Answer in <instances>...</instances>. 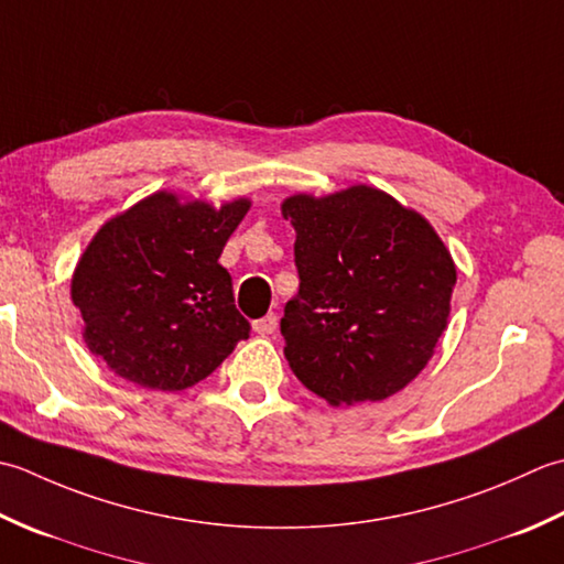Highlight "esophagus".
<instances>
[{
    "instance_id": "obj_1",
    "label": "esophagus",
    "mask_w": 564,
    "mask_h": 564,
    "mask_svg": "<svg viewBox=\"0 0 564 564\" xmlns=\"http://www.w3.org/2000/svg\"><path fill=\"white\" fill-rule=\"evenodd\" d=\"M252 330H256L258 336H272V333L278 330V316L268 314L258 321H252Z\"/></svg>"
}]
</instances>
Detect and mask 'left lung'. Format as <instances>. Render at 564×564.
Masks as SVG:
<instances>
[{
  "label": "left lung",
  "instance_id": "1",
  "mask_svg": "<svg viewBox=\"0 0 564 564\" xmlns=\"http://www.w3.org/2000/svg\"><path fill=\"white\" fill-rule=\"evenodd\" d=\"M299 292L280 324L284 355L330 406L401 392L433 358L447 328L457 270L419 212L370 185L292 194Z\"/></svg>",
  "mask_w": 564,
  "mask_h": 564
}]
</instances>
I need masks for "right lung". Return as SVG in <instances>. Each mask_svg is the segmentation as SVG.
<instances>
[{
	"label": "right lung",
	"instance_id": "right-lung-1",
	"mask_svg": "<svg viewBox=\"0 0 564 564\" xmlns=\"http://www.w3.org/2000/svg\"><path fill=\"white\" fill-rule=\"evenodd\" d=\"M248 209V197L214 206L160 189L109 218L70 282L89 352L155 392L209 377L250 333L218 265Z\"/></svg>",
	"mask_w": 564,
	"mask_h": 564
}]
</instances>
